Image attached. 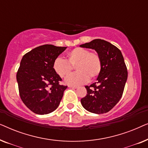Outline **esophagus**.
I'll use <instances>...</instances> for the list:
<instances>
[{"label": "esophagus", "instance_id": "34e87169", "mask_svg": "<svg viewBox=\"0 0 148 148\" xmlns=\"http://www.w3.org/2000/svg\"><path fill=\"white\" fill-rule=\"evenodd\" d=\"M69 88H71L76 89V88H78V86H71V85H69Z\"/></svg>", "mask_w": 148, "mask_h": 148}]
</instances>
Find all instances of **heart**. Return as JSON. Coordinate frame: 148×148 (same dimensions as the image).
<instances>
[{
    "instance_id": "1",
    "label": "heart",
    "mask_w": 148,
    "mask_h": 148,
    "mask_svg": "<svg viewBox=\"0 0 148 148\" xmlns=\"http://www.w3.org/2000/svg\"><path fill=\"white\" fill-rule=\"evenodd\" d=\"M72 66H75L77 73L68 76L64 82L69 85L82 84L100 75L102 71V60L97 52L77 47L66 54V60L57 58L52 65L54 72L61 78L71 73Z\"/></svg>"
}]
</instances>
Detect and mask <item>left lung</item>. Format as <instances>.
I'll return each instance as SVG.
<instances>
[{
    "label": "left lung",
    "instance_id": "8db88e82",
    "mask_svg": "<svg viewBox=\"0 0 148 148\" xmlns=\"http://www.w3.org/2000/svg\"><path fill=\"white\" fill-rule=\"evenodd\" d=\"M80 47L95 50L102 60V71L97 82L86 86L87 95L81 103L90 112H108L120 100L127 79L128 73L123 54L116 46L101 39H95Z\"/></svg>",
    "mask_w": 148,
    "mask_h": 148
}]
</instances>
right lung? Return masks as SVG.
I'll return each mask as SVG.
<instances>
[{
	"instance_id": "add662e5",
	"label": "right lung",
	"mask_w": 148,
	"mask_h": 148,
	"mask_svg": "<svg viewBox=\"0 0 148 148\" xmlns=\"http://www.w3.org/2000/svg\"><path fill=\"white\" fill-rule=\"evenodd\" d=\"M66 47L45 44L23 56L17 73L20 98L24 104L38 114L53 112L59 106L67 86L52 67L54 60Z\"/></svg>"
}]
</instances>
